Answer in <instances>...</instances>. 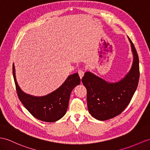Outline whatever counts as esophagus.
<instances>
[{
	"instance_id": "1",
	"label": "esophagus",
	"mask_w": 150,
	"mask_h": 150,
	"mask_svg": "<svg viewBox=\"0 0 150 150\" xmlns=\"http://www.w3.org/2000/svg\"><path fill=\"white\" fill-rule=\"evenodd\" d=\"M78 72V74L80 78L81 79L83 78V76H84V73H85V72H84V71L82 70V69H79Z\"/></svg>"
}]
</instances>
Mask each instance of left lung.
Returning a JSON list of instances; mask_svg holds the SVG:
<instances>
[{"mask_svg": "<svg viewBox=\"0 0 150 150\" xmlns=\"http://www.w3.org/2000/svg\"><path fill=\"white\" fill-rule=\"evenodd\" d=\"M134 61L130 72L121 81L109 83L90 72H85L81 81L87 92V105L93 118L104 121L119 115L129 105L139 79V62L137 51L129 38Z\"/></svg>", "mask_w": 150, "mask_h": 150, "instance_id": "left-lung-1", "label": "left lung"}]
</instances>
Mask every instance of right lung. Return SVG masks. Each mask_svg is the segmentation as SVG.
Listing matches in <instances>:
<instances>
[{"mask_svg":"<svg viewBox=\"0 0 150 150\" xmlns=\"http://www.w3.org/2000/svg\"><path fill=\"white\" fill-rule=\"evenodd\" d=\"M13 74L20 100L33 116L46 122H54L65 115L72 90L79 85L81 81L78 73H75L69 76L61 86L53 92L46 96L34 97L24 93L18 86L14 64Z\"/></svg>","mask_w":150,"mask_h":150,"instance_id":"obj_1","label":"right lung"}]
</instances>
